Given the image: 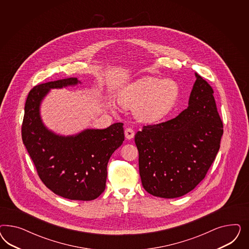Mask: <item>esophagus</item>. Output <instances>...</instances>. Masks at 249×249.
Here are the masks:
<instances>
[{"label": "esophagus", "mask_w": 249, "mask_h": 249, "mask_svg": "<svg viewBox=\"0 0 249 249\" xmlns=\"http://www.w3.org/2000/svg\"><path fill=\"white\" fill-rule=\"evenodd\" d=\"M134 135H135V132H134L133 128H126V129H125V137H126L128 140L133 139Z\"/></svg>", "instance_id": "obj_1"}]
</instances>
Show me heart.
I'll return each mask as SVG.
<instances>
[{
	"instance_id": "b5f03b06",
	"label": "heart",
	"mask_w": 249,
	"mask_h": 249,
	"mask_svg": "<svg viewBox=\"0 0 249 249\" xmlns=\"http://www.w3.org/2000/svg\"><path fill=\"white\" fill-rule=\"evenodd\" d=\"M180 87L173 79L146 76L129 85L120 103L123 107L134 108L136 118L146 123L165 118L177 104Z\"/></svg>"
}]
</instances>
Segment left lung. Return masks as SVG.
I'll list each match as a JSON object with an SVG mask.
<instances>
[{
  "label": "left lung",
  "instance_id": "obj_1",
  "mask_svg": "<svg viewBox=\"0 0 249 249\" xmlns=\"http://www.w3.org/2000/svg\"><path fill=\"white\" fill-rule=\"evenodd\" d=\"M196 76L186 109L136 133L142 183L152 196L186 195L203 181L218 152L223 121L211 86Z\"/></svg>",
  "mask_w": 249,
  "mask_h": 249
}]
</instances>
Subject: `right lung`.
<instances>
[{
  "instance_id": "add662e5",
  "label": "right lung",
  "mask_w": 249,
  "mask_h": 249,
  "mask_svg": "<svg viewBox=\"0 0 249 249\" xmlns=\"http://www.w3.org/2000/svg\"><path fill=\"white\" fill-rule=\"evenodd\" d=\"M77 83L76 77H69L33 88L24 106L22 139L47 188L70 200L91 201L105 190L108 160L124 141L123 123L63 137L45 128L39 115L41 100L50 89Z\"/></svg>"
}]
</instances>
